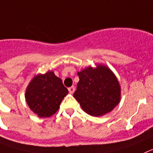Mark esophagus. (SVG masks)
<instances>
[{"instance_id":"esophagus-1","label":"esophagus","mask_w":153,"mask_h":153,"mask_svg":"<svg viewBox=\"0 0 153 153\" xmlns=\"http://www.w3.org/2000/svg\"><path fill=\"white\" fill-rule=\"evenodd\" d=\"M75 88L74 87V86H71V87L68 88V91L70 94H73L74 91H75Z\"/></svg>"}]
</instances>
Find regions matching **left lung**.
<instances>
[{
    "label": "left lung",
    "mask_w": 153,
    "mask_h": 153,
    "mask_svg": "<svg viewBox=\"0 0 153 153\" xmlns=\"http://www.w3.org/2000/svg\"><path fill=\"white\" fill-rule=\"evenodd\" d=\"M79 82L73 96L82 109L92 116L108 113L119 104L121 88L112 71L103 65H97L78 72Z\"/></svg>",
    "instance_id": "1"
}]
</instances>
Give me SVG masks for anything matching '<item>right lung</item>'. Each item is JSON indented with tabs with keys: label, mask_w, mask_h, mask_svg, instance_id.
<instances>
[{
	"label": "right lung",
	"mask_w": 153,
	"mask_h": 153,
	"mask_svg": "<svg viewBox=\"0 0 153 153\" xmlns=\"http://www.w3.org/2000/svg\"><path fill=\"white\" fill-rule=\"evenodd\" d=\"M68 91L53 71L38 75L30 82L25 99L30 108L41 118L50 117L59 108Z\"/></svg>",
	"instance_id": "obj_1"
}]
</instances>
